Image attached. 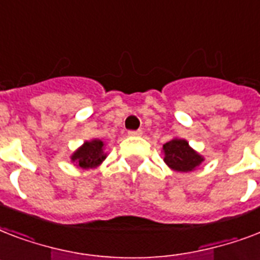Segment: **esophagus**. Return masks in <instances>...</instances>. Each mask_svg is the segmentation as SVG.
<instances>
[{"label": "esophagus", "instance_id": "esophagus-1", "mask_svg": "<svg viewBox=\"0 0 260 260\" xmlns=\"http://www.w3.org/2000/svg\"><path fill=\"white\" fill-rule=\"evenodd\" d=\"M128 135H129V136H135V138H136V136H142L143 132L140 129H138V131H129V132H128Z\"/></svg>", "mask_w": 260, "mask_h": 260}]
</instances>
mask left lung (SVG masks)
I'll return each instance as SVG.
<instances>
[{
    "instance_id": "8db88e82",
    "label": "left lung",
    "mask_w": 260,
    "mask_h": 260,
    "mask_svg": "<svg viewBox=\"0 0 260 260\" xmlns=\"http://www.w3.org/2000/svg\"><path fill=\"white\" fill-rule=\"evenodd\" d=\"M165 163L171 170L178 173H190L196 170L205 158L197 151L190 147L189 142L185 139L174 138L166 144H163Z\"/></svg>"
}]
</instances>
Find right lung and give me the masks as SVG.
Segmentation results:
<instances>
[{
  "label": "right lung",
  "mask_w": 260,
  "mask_h": 260,
  "mask_svg": "<svg viewBox=\"0 0 260 260\" xmlns=\"http://www.w3.org/2000/svg\"><path fill=\"white\" fill-rule=\"evenodd\" d=\"M108 154L105 152V143L100 139L86 140L82 146L77 148L71 155V162L77 167L83 170L95 169L106 159Z\"/></svg>",
  "instance_id": "1"
}]
</instances>
